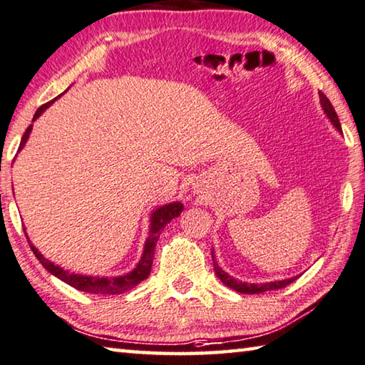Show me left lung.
<instances>
[{
    "label": "left lung",
    "mask_w": 365,
    "mask_h": 365,
    "mask_svg": "<svg viewBox=\"0 0 365 365\" xmlns=\"http://www.w3.org/2000/svg\"><path fill=\"white\" fill-rule=\"evenodd\" d=\"M318 94H320V106L323 108V112H325L327 118L331 121V125L334 126V128L341 133L339 118H338L336 112H334L331 102H329L327 99V96L322 94V92H318ZM211 255H212V263H214V273H216V276L224 282L225 286L230 287L235 292H240V294H262L266 291H274V289L286 287L287 284H291V282H294L299 277V276H292V277H287V279H281V281H269V282H263V284H252V282L239 281V279H235V277L230 276L229 273H225L221 266L217 264L216 258H214V250H211Z\"/></svg>",
    "instance_id": "1"
}]
</instances>
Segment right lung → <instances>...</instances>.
I'll list each match as a JSON object with an SVG mask.
<instances>
[{"mask_svg": "<svg viewBox=\"0 0 365 365\" xmlns=\"http://www.w3.org/2000/svg\"><path fill=\"white\" fill-rule=\"evenodd\" d=\"M53 102L55 101H50V102L45 103V106L40 107L36 112V115H34L32 121H36L40 117V115H42L45 110H47ZM31 131H32V125H29V128L26 130L24 136H22V140H21L19 151L26 146ZM182 211H183V205L180 203V201H175V203L159 206L158 210H154L151 212V217H149V234H148L146 242H144V250H143L141 259L138 262L135 268L130 271V273L121 274V276L106 277V276H88V274L69 273V271H66L65 268H61V266L51 263L50 259L45 258L42 253H40L37 248L31 244V240H29V237H27V232H26V237H27L29 245H31V250L34 252V255L37 257V259L40 263H42L43 268L47 269L50 274L56 276L58 279H61L63 282H66V284H69L74 289H78V291H83V292L123 294V292L130 291V289L135 287L136 284H140V282L146 279L149 273H151L155 242H158L159 235H160L162 230H164L165 225L169 224L172 219L180 216Z\"/></svg>", "mask_w": 365, "mask_h": 365, "instance_id": "1", "label": "right lung"}]
</instances>
